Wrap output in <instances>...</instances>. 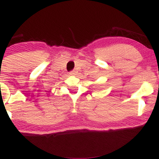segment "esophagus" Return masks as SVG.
Here are the masks:
<instances>
[{
    "instance_id": "1",
    "label": "esophagus",
    "mask_w": 159,
    "mask_h": 159,
    "mask_svg": "<svg viewBox=\"0 0 159 159\" xmlns=\"http://www.w3.org/2000/svg\"><path fill=\"white\" fill-rule=\"evenodd\" d=\"M76 73H77V71L73 70V71H72V72H70V73H69V75H75Z\"/></svg>"
}]
</instances>
